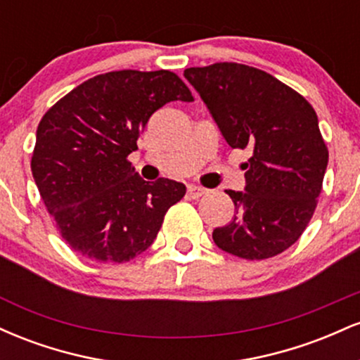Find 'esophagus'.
<instances>
[{
	"instance_id": "34e87169",
	"label": "esophagus",
	"mask_w": 360,
	"mask_h": 360,
	"mask_svg": "<svg viewBox=\"0 0 360 360\" xmlns=\"http://www.w3.org/2000/svg\"><path fill=\"white\" fill-rule=\"evenodd\" d=\"M203 194H206V189L203 188H198V186H189L188 188V196L191 198V200H198V198H201Z\"/></svg>"
}]
</instances>
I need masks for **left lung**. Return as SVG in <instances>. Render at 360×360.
Here are the masks:
<instances>
[{"instance_id":"left-lung-1","label":"left lung","mask_w":360,"mask_h":360,"mask_svg":"<svg viewBox=\"0 0 360 360\" xmlns=\"http://www.w3.org/2000/svg\"><path fill=\"white\" fill-rule=\"evenodd\" d=\"M198 91L232 148L250 152L245 193L226 191L235 205L229 225L213 230L221 250L260 260L292 245L311 220L328 164L313 106L271 74L217 62L189 68Z\"/></svg>"}]
</instances>
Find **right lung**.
Returning a JSON list of instances; mask_svg holds the SVG:
<instances>
[{
    "label": "right lung",
    "mask_w": 360,
    "mask_h": 360,
    "mask_svg": "<svg viewBox=\"0 0 360 360\" xmlns=\"http://www.w3.org/2000/svg\"><path fill=\"white\" fill-rule=\"evenodd\" d=\"M169 101H193L174 72L128 69L84 81L40 120L32 174L62 238L86 259L137 257L186 194L177 181L147 183L127 159Z\"/></svg>",
    "instance_id": "obj_1"
}]
</instances>
